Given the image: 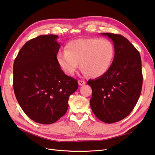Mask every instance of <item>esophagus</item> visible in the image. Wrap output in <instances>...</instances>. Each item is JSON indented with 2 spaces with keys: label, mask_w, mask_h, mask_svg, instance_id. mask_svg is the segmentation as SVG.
I'll list each match as a JSON object with an SVG mask.
<instances>
[{
  "label": "esophagus",
  "mask_w": 155,
  "mask_h": 155,
  "mask_svg": "<svg viewBox=\"0 0 155 155\" xmlns=\"http://www.w3.org/2000/svg\"><path fill=\"white\" fill-rule=\"evenodd\" d=\"M78 84H79V85H80V86H81V85H85V82L84 81L79 80V81H78Z\"/></svg>",
  "instance_id": "esophagus-1"
}]
</instances>
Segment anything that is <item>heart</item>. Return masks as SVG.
Returning a JSON list of instances; mask_svg holds the SVG:
<instances>
[{
    "mask_svg": "<svg viewBox=\"0 0 155 155\" xmlns=\"http://www.w3.org/2000/svg\"><path fill=\"white\" fill-rule=\"evenodd\" d=\"M114 55V46L108 39H80L68 43L66 51L58 52L57 61L67 75H73L80 63L83 74L98 78L107 72Z\"/></svg>",
    "mask_w": 155,
    "mask_h": 155,
    "instance_id": "obj_1",
    "label": "heart"
}]
</instances>
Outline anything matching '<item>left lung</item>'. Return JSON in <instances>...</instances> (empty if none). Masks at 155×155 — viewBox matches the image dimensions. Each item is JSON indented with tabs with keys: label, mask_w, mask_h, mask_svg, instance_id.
Listing matches in <instances>:
<instances>
[{
	"label": "left lung",
	"mask_w": 155,
	"mask_h": 155,
	"mask_svg": "<svg viewBox=\"0 0 155 155\" xmlns=\"http://www.w3.org/2000/svg\"><path fill=\"white\" fill-rule=\"evenodd\" d=\"M101 35L112 41L114 57L106 74L87 81L92 89L90 106L100 120L112 124L127 117L137 103L143 84L141 59L137 49L122 35Z\"/></svg>",
	"instance_id": "left-lung-1"
}]
</instances>
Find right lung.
Segmentation results:
<instances>
[{"instance_id":"add662e5","label":"right lung","mask_w":155,"mask_h":155,"mask_svg":"<svg viewBox=\"0 0 155 155\" xmlns=\"http://www.w3.org/2000/svg\"><path fill=\"white\" fill-rule=\"evenodd\" d=\"M58 35H40L20 49L13 66L15 95L30 119L51 124L66 114L69 97L78 88L76 80L68 76L57 61Z\"/></svg>"}]
</instances>
